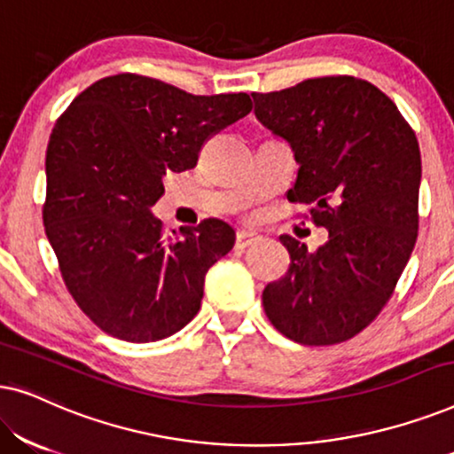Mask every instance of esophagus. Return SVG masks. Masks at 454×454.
Returning <instances> with one entry per match:
<instances>
[{"label": "esophagus", "instance_id": "1", "mask_svg": "<svg viewBox=\"0 0 454 454\" xmlns=\"http://www.w3.org/2000/svg\"><path fill=\"white\" fill-rule=\"evenodd\" d=\"M260 239L262 238L252 231H238V235H235V250H246V247L256 246Z\"/></svg>", "mask_w": 454, "mask_h": 454}]
</instances>
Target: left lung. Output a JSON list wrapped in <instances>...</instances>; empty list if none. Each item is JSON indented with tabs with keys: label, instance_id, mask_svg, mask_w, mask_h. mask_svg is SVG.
I'll return each instance as SVG.
<instances>
[{
	"label": "left lung",
	"instance_id": "8db88e82",
	"mask_svg": "<svg viewBox=\"0 0 454 454\" xmlns=\"http://www.w3.org/2000/svg\"><path fill=\"white\" fill-rule=\"evenodd\" d=\"M252 98L300 163L287 200L309 204L314 225L328 229L316 252L281 235L291 264L264 287V312L295 343H343L382 312L415 247L418 138L396 105L356 76L308 78Z\"/></svg>",
	"mask_w": 454,
	"mask_h": 454
}]
</instances>
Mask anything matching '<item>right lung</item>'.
Wrapping results in <instances>:
<instances>
[{"label": "right lung", "instance_id": "1", "mask_svg": "<svg viewBox=\"0 0 454 454\" xmlns=\"http://www.w3.org/2000/svg\"><path fill=\"white\" fill-rule=\"evenodd\" d=\"M250 111L246 92L190 95L128 72L97 80L55 121L43 225L67 291L103 333L153 343L198 314L235 231L204 219L165 235L151 207L167 171L196 167L204 142Z\"/></svg>", "mask_w": 454, "mask_h": 454}]
</instances>
